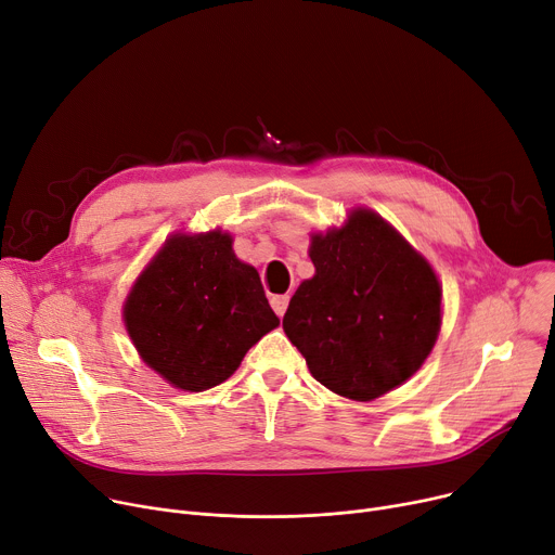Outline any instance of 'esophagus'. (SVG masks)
Here are the masks:
<instances>
[{
	"instance_id": "obj_1",
	"label": "esophagus",
	"mask_w": 555,
	"mask_h": 555,
	"mask_svg": "<svg viewBox=\"0 0 555 555\" xmlns=\"http://www.w3.org/2000/svg\"><path fill=\"white\" fill-rule=\"evenodd\" d=\"M270 304H272V310L276 312V317L281 319V317L285 314V310H287L289 297H287V294H276V297H272V299H270Z\"/></svg>"
}]
</instances>
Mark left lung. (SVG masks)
<instances>
[{"label":"left lung","mask_w":555,"mask_h":555,"mask_svg":"<svg viewBox=\"0 0 555 555\" xmlns=\"http://www.w3.org/2000/svg\"><path fill=\"white\" fill-rule=\"evenodd\" d=\"M310 258L317 274L294 292L283 330L312 377L357 401L413 377L441 321V289L424 258L367 209L317 234Z\"/></svg>","instance_id":"8db88e82"}]
</instances>
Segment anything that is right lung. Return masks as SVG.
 Here are the masks:
<instances>
[{
	"label": "right lung",
	"mask_w": 555,
	"mask_h": 555,
	"mask_svg": "<svg viewBox=\"0 0 555 555\" xmlns=\"http://www.w3.org/2000/svg\"><path fill=\"white\" fill-rule=\"evenodd\" d=\"M125 323L144 363L176 388L201 392L223 384L279 319L232 238L209 232L165 243L133 285Z\"/></svg>",
	"instance_id": "obj_1"
}]
</instances>
